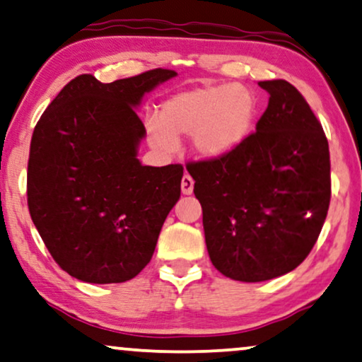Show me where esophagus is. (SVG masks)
I'll use <instances>...</instances> for the list:
<instances>
[{
  "label": "esophagus",
  "mask_w": 362,
  "mask_h": 362,
  "mask_svg": "<svg viewBox=\"0 0 362 362\" xmlns=\"http://www.w3.org/2000/svg\"><path fill=\"white\" fill-rule=\"evenodd\" d=\"M194 192V178H192L189 173H185L182 177V194L184 195H190Z\"/></svg>",
  "instance_id": "obj_1"
}]
</instances>
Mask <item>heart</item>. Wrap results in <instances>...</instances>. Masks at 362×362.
<instances>
[{
  "label": "heart",
  "instance_id": "obj_1",
  "mask_svg": "<svg viewBox=\"0 0 362 362\" xmlns=\"http://www.w3.org/2000/svg\"><path fill=\"white\" fill-rule=\"evenodd\" d=\"M257 117V95L245 86H202L167 99L158 122L148 124V137L153 147L172 151L177 137L192 136L199 156L221 158L247 142Z\"/></svg>",
  "mask_w": 362,
  "mask_h": 362
}]
</instances>
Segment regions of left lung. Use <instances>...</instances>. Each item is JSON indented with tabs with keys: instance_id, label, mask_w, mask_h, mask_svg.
Masks as SVG:
<instances>
[{
	"instance_id": "8db88e82",
	"label": "left lung",
	"mask_w": 362,
	"mask_h": 362,
	"mask_svg": "<svg viewBox=\"0 0 362 362\" xmlns=\"http://www.w3.org/2000/svg\"><path fill=\"white\" fill-rule=\"evenodd\" d=\"M258 86L269 100L257 132L230 156L187 165L211 263L247 283L305 262L331 200L329 146L310 104L288 81Z\"/></svg>"
}]
</instances>
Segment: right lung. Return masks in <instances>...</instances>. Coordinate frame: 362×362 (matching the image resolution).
<instances>
[{"mask_svg":"<svg viewBox=\"0 0 362 362\" xmlns=\"http://www.w3.org/2000/svg\"><path fill=\"white\" fill-rule=\"evenodd\" d=\"M177 76L152 69L103 84L67 83L37 120L28 160V206L54 262L81 281L124 283L146 268L184 167L142 165L144 94Z\"/></svg>","mask_w":362,"mask_h":362,"instance_id":"1","label":"right lung"}]
</instances>
